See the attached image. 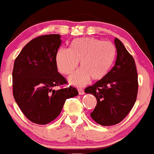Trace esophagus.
<instances>
[{
	"instance_id": "obj_1",
	"label": "esophagus",
	"mask_w": 154,
	"mask_h": 154,
	"mask_svg": "<svg viewBox=\"0 0 154 154\" xmlns=\"http://www.w3.org/2000/svg\"><path fill=\"white\" fill-rule=\"evenodd\" d=\"M78 91H79V94H80V95H83V94H84V89H78Z\"/></svg>"
}]
</instances>
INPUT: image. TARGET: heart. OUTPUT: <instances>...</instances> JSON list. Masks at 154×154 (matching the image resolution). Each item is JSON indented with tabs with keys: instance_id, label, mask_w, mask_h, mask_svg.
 I'll return each instance as SVG.
<instances>
[{
	"instance_id": "b5f03b06",
	"label": "heart",
	"mask_w": 154,
	"mask_h": 154,
	"mask_svg": "<svg viewBox=\"0 0 154 154\" xmlns=\"http://www.w3.org/2000/svg\"><path fill=\"white\" fill-rule=\"evenodd\" d=\"M116 57L114 44L94 38L73 40L69 49L61 47L56 52L55 62L59 71L68 75L78 67L82 68L68 77V82L83 86L93 81L103 79L110 72Z\"/></svg>"
}]
</instances>
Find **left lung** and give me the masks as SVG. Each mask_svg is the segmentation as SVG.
Wrapping results in <instances>:
<instances>
[{
    "label": "left lung",
    "instance_id": "1",
    "mask_svg": "<svg viewBox=\"0 0 154 154\" xmlns=\"http://www.w3.org/2000/svg\"><path fill=\"white\" fill-rule=\"evenodd\" d=\"M114 44L117 57L113 68L104 79L84 91L96 97L97 103L90 116L103 126L115 125L122 122L137 99V72L134 59L117 38Z\"/></svg>",
    "mask_w": 154,
    "mask_h": 154
}]
</instances>
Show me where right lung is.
<instances>
[{
  "label": "right lung",
  "instance_id": "add662e5",
  "mask_svg": "<svg viewBox=\"0 0 154 154\" xmlns=\"http://www.w3.org/2000/svg\"><path fill=\"white\" fill-rule=\"evenodd\" d=\"M60 37L51 34L32 39L24 46L14 64V97L24 115L35 124L52 122L61 113L65 100L79 94L70 86L53 89L67 84L55 62L62 43Z\"/></svg>",
  "mask_w": 154,
  "mask_h": 154
}]
</instances>
